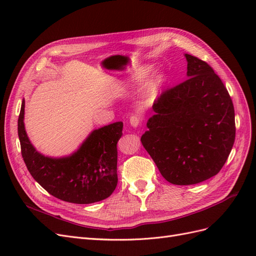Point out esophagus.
Returning <instances> with one entry per match:
<instances>
[{
    "label": "esophagus",
    "instance_id": "obj_1",
    "mask_svg": "<svg viewBox=\"0 0 256 256\" xmlns=\"http://www.w3.org/2000/svg\"><path fill=\"white\" fill-rule=\"evenodd\" d=\"M130 124H131V126H132V127H138V125L141 124L140 115H138V114L131 115L130 116Z\"/></svg>",
    "mask_w": 256,
    "mask_h": 256
}]
</instances>
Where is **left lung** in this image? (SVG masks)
I'll list each match as a JSON object with an SVG mask.
<instances>
[{"instance_id": "1", "label": "left lung", "mask_w": 256, "mask_h": 256, "mask_svg": "<svg viewBox=\"0 0 256 256\" xmlns=\"http://www.w3.org/2000/svg\"><path fill=\"white\" fill-rule=\"evenodd\" d=\"M188 79L154 100L141 142L161 175L173 184H194L220 172L235 141V111L219 76L184 54Z\"/></svg>"}]
</instances>
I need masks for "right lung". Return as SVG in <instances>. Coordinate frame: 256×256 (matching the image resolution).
<instances>
[{"mask_svg": "<svg viewBox=\"0 0 256 256\" xmlns=\"http://www.w3.org/2000/svg\"><path fill=\"white\" fill-rule=\"evenodd\" d=\"M24 99L18 118L21 154L30 175L51 196L74 204L109 198L118 186V142L122 122L92 131L72 156L46 157L30 144L24 129Z\"/></svg>", "mask_w": 256, "mask_h": 256, "instance_id": "right-lung-1", "label": "right lung"}]
</instances>
